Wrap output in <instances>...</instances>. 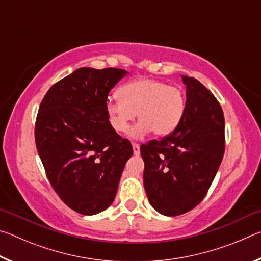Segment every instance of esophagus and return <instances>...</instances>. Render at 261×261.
<instances>
[{"mask_svg":"<svg viewBox=\"0 0 261 261\" xmlns=\"http://www.w3.org/2000/svg\"><path fill=\"white\" fill-rule=\"evenodd\" d=\"M139 144L137 143H132V148H134V154L135 155H139L140 154V149H139Z\"/></svg>","mask_w":261,"mask_h":261,"instance_id":"1","label":"esophagus"}]
</instances>
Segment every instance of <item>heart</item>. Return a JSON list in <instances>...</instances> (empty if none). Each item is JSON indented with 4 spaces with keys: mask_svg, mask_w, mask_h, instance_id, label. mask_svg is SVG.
<instances>
[{
    "mask_svg": "<svg viewBox=\"0 0 261 261\" xmlns=\"http://www.w3.org/2000/svg\"><path fill=\"white\" fill-rule=\"evenodd\" d=\"M185 112V95L180 87L154 78L136 79L118 88V98H109L106 113L116 132H126L136 113L139 122L131 130L134 137L153 132L166 137L177 129Z\"/></svg>",
    "mask_w": 261,
    "mask_h": 261,
    "instance_id": "obj_1",
    "label": "heart"
}]
</instances>
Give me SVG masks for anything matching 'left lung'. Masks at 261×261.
I'll return each instance as SVG.
<instances>
[{"label": "left lung", "mask_w": 261, "mask_h": 261, "mask_svg": "<svg viewBox=\"0 0 261 261\" xmlns=\"http://www.w3.org/2000/svg\"><path fill=\"white\" fill-rule=\"evenodd\" d=\"M182 78L187 102L177 129L140 146L149 204L167 216L187 213L204 199L226 147L219 101L196 78Z\"/></svg>", "instance_id": "left-lung-1"}]
</instances>
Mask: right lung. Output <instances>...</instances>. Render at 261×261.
Instances as JSON below:
<instances>
[{
    "label": "right lung",
    "mask_w": 261,
    "mask_h": 261,
    "mask_svg": "<svg viewBox=\"0 0 261 261\" xmlns=\"http://www.w3.org/2000/svg\"><path fill=\"white\" fill-rule=\"evenodd\" d=\"M123 69L81 68L53 85L39 107L35 145L47 178L61 200L84 215L114 201L130 140L110 125L106 102L125 76Z\"/></svg>",
    "instance_id": "obj_1"
}]
</instances>
